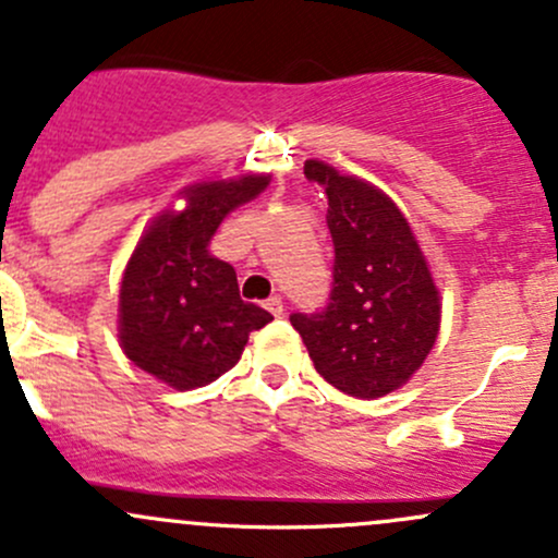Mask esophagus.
<instances>
[{
  "label": "esophagus",
  "mask_w": 558,
  "mask_h": 558,
  "mask_svg": "<svg viewBox=\"0 0 558 558\" xmlns=\"http://www.w3.org/2000/svg\"><path fill=\"white\" fill-rule=\"evenodd\" d=\"M264 307H267L269 313L275 315V318H280V315H283V299H280V296H269L267 302H264Z\"/></svg>",
  "instance_id": "34e87169"
}]
</instances>
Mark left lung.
Returning <instances> with one entry per match:
<instances>
[{
	"label": "left lung",
	"mask_w": 558,
	"mask_h": 558,
	"mask_svg": "<svg viewBox=\"0 0 558 558\" xmlns=\"http://www.w3.org/2000/svg\"><path fill=\"white\" fill-rule=\"evenodd\" d=\"M304 175L326 190L331 302L291 315L315 372L353 398H383L417 374L441 331V294L412 225L372 181L324 160Z\"/></svg>",
	"instance_id": "obj_1"
}]
</instances>
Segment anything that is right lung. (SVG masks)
Masks as SVG:
<instances>
[{
  "label": "right lung",
  "mask_w": 558,
  "mask_h": 558,
  "mask_svg": "<svg viewBox=\"0 0 558 558\" xmlns=\"http://www.w3.org/2000/svg\"><path fill=\"white\" fill-rule=\"evenodd\" d=\"M269 173L184 186V208H166L141 232L125 264L117 307L122 353L173 390H195L230 372L248 333L272 315L240 299L232 264L210 254L221 221L259 197Z\"/></svg>",
  "instance_id": "1"
}]
</instances>
